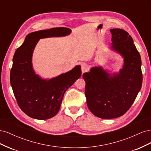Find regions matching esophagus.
<instances>
[{
    "instance_id": "obj_1",
    "label": "esophagus",
    "mask_w": 151,
    "mask_h": 151,
    "mask_svg": "<svg viewBox=\"0 0 151 151\" xmlns=\"http://www.w3.org/2000/svg\"><path fill=\"white\" fill-rule=\"evenodd\" d=\"M89 69V66L86 64V63H83L81 65V70L83 72H86L88 71Z\"/></svg>"
}]
</instances>
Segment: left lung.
Wrapping results in <instances>:
<instances>
[{
  "label": "left lung",
  "instance_id": "1",
  "mask_svg": "<svg viewBox=\"0 0 151 151\" xmlns=\"http://www.w3.org/2000/svg\"><path fill=\"white\" fill-rule=\"evenodd\" d=\"M112 48L124 58L118 74L109 77L101 67L84 73L85 95L89 110L103 119L121 116L134 103L142 84L141 58L131 36L122 29H111Z\"/></svg>",
  "mask_w": 151,
  "mask_h": 151
}]
</instances>
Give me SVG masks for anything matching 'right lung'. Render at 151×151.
I'll return each instance as SVG.
<instances>
[{
    "mask_svg": "<svg viewBox=\"0 0 151 151\" xmlns=\"http://www.w3.org/2000/svg\"><path fill=\"white\" fill-rule=\"evenodd\" d=\"M71 30L53 28L33 32L26 36L13 57L10 81L18 106L27 115L38 120H47L57 115L67 89L81 76L77 65L65 74L49 81L42 80L35 74L31 57L39 39L65 36Z\"/></svg>",
    "mask_w": 151,
    "mask_h": 151,
    "instance_id": "obj_1",
    "label": "right lung"
}]
</instances>
